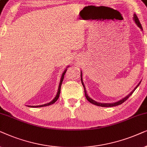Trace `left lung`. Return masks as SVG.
I'll list each match as a JSON object with an SVG mask.
<instances>
[{"label": "left lung", "instance_id": "8db88e82", "mask_svg": "<svg viewBox=\"0 0 147 147\" xmlns=\"http://www.w3.org/2000/svg\"><path fill=\"white\" fill-rule=\"evenodd\" d=\"M134 21H135V23H136V25H138V27H140V29H142V25H141V24H140V21H139V20H138V18L137 17V16H136V15H134ZM81 82H82V85H83V88H84V91H85V97H86V98H87V99L88 101H89L90 103H93V104H94V105H98V106H101V107H113V106H116V105H120V104H122V103H124L125 101H126L127 99H128V97L130 96L131 95H132V94L134 93V91H135V90H136V88H137L138 87V85H140V82L139 83H138V85H137V86H136V87L134 88V89L133 90V91L131 92V93H130V94H128V95H127L126 97H125L124 98H123L122 99H121V100H120V101H117V102H116V103H99V102H97V101H94L93 99H92L91 98H90V97L88 96V95L87 94V92H86V89H85V85H84V83H83V78H82V75H81Z\"/></svg>", "mask_w": 147, "mask_h": 147}]
</instances>
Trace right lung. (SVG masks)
Masks as SVG:
<instances>
[{
	"label": "right lung",
	"instance_id": "1",
	"mask_svg": "<svg viewBox=\"0 0 147 147\" xmlns=\"http://www.w3.org/2000/svg\"><path fill=\"white\" fill-rule=\"evenodd\" d=\"M66 70H64V72H63V74H62V77H61V79H60V84H59V87H58V93L56 94L55 98H54L53 100L52 101H50V103H46V104H44V105H37V106H31V105H29V107H44V106H47V105H52L54 103H55L56 101L58 100V97H59V95H60V89H61V85H62V81H63V79H64V75H65Z\"/></svg>",
	"mask_w": 147,
	"mask_h": 147
}]
</instances>
